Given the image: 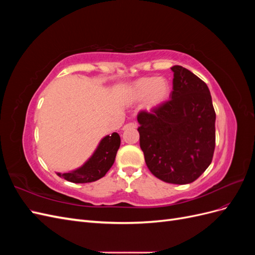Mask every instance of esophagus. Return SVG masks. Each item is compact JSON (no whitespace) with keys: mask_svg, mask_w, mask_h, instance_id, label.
I'll return each mask as SVG.
<instances>
[{"mask_svg":"<svg viewBox=\"0 0 255 255\" xmlns=\"http://www.w3.org/2000/svg\"><path fill=\"white\" fill-rule=\"evenodd\" d=\"M137 125L136 122H129L128 123V125H126L125 127H123V129H129V128H136Z\"/></svg>","mask_w":255,"mask_h":255,"instance_id":"1","label":"esophagus"}]
</instances>
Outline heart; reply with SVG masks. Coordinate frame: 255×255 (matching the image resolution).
<instances>
[{"label": "heart", "instance_id": "1", "mask_svg": "<svg viewBox=\"0 0 255 255\" xmlns=\"http://www.w3.org/2000/svg\"><path fill=\"white\" fill-rule=\"evenodd\" d=\"M171 85L165 78L144 76L134 82L128 88L127 97L129 101H139L145 98L144 105L148 110H154L164 104L170 97Z\"/></svg>", "mask_w": 255, "mask_h": 255}]
</instances>
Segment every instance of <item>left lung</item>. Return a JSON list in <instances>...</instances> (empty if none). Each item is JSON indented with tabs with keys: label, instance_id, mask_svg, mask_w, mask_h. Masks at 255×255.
<instances>
[{
	"label": "left lung",
	"instance_id": "obj_1",
	"mask_svg": "<svg viewBox=\"0 0 255 255\" xmlns=\"http://www.w3.org/2000/svg\"><path fill=\"white\" fill-rule=\"evenodd\" d=\"M170 100L137 115L139 143L151 173L166 183L196 181L214 156L216 114L207 85L173 66Z\"/></svg>",
	"mask_w": 255,
	"mask_h": 255
}]
</instances>
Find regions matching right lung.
<instances>
[{
	"label": "right lung",
	"mask_w": 255,
	"mask_h": 255,
	"mask_svg": "<svg viewBox=\"0 0 255 255\" xmlns=\"http://www.w3.org/2000/svg\"><path fill=\"white\" fill-rule=\"evenodd\" d=\"M120 146V136L113 133L100 142L98 149L84 166L68 173H57L58 176L72 183H90L103 177L113 166Z\"/></svg>",
	"instance_id": "right-lung-1"
}]
</instances>
